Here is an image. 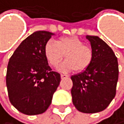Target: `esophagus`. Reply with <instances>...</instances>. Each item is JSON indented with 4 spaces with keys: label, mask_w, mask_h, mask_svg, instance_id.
<instances>
[{
    "label": "esophagus",
    "mask_w": 124,
    "mask_h": 124,
    "mask_svg": "<svg viewBox=\"0 0 124 124\" xmlns=\"http://www.w3.org/2000/svg\"><path fill=\"white\" fill-rule=\"evenodd\" d=\"M60 77H61V79H66V78H68L69 76L68 75H65V74H61V75H60Z\"/></svg>",
    "instance_id": "obj_1"
}]
</instances>
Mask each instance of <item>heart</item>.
Here are the masks:
<instances>
[{"label":"heart","instance_id":"1","mask_svg":"<svg viewBox=\"0 0 124 124\" xmlns=\"http://www.w3.org/2000/svg\"><path fill=\"white\" fill-rule=\"evenodd\" d=\"M44 56L51 67H56L63 60L65 61L59 67L62 72H83L93 60V49L85 45L84 41L76 37H65L56 41H48L44 46Z\"/></svg>","mask_w":124,"mask_h":124}]
</instances>
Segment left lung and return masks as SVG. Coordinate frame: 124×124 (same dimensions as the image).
I'll list each match as a JSON object with an SVG mask.
<instances>
[{
    "label": "left lung",
    "instance_id": "8db88e82",
    "mask_svg": "<svg viewBox=\"0 0 124 124\" xmlns=\"http://www.w3.org/2000/svg\"><path fill=\"white\" fill-rule=\"evenodd\" d=\"M86 38L93 49V60L86 70L71 76V93L78 111L96 113L107 108L116 96L119 65L112 49L102 39L96 36Z\"/></svg>",
    "mask_w": 124,
    "mask_h": 124
}]
</instances>
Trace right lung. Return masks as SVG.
<instances>
[{"instance_id":"add662e5","label":"right lung","mask_w":124,"mask_h":124,"mask_svg":"<svg viewBox=\"0 0 124 124\" xmlns=\"http://www.w3.org/2000/svg\"><path fill=\"white\" fill-rule=\"evenodd\" d=\"M53 33L37 31L21 42L10 57L6 86L11 103L25 115L44 113L60 82L44 56V46Z\"/></svg>"}]
</instances>
